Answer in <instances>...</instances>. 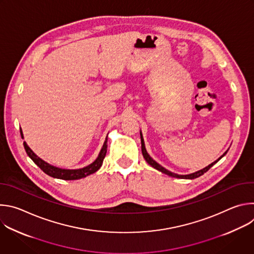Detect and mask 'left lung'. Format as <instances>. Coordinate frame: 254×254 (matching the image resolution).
I'll use <instances>...</instances> for the list:
<instances>
[{"instance_id": "obj_1", "label": "left lung", "mask_w": 254, "mask_h": 254, "mask_svg": "<svg viewBox=\"0 0 254 254\" xmlns=\"http://www.w3.org/2000/svg\"><path fill=\"white\" fill-rule=\"evenodd\" d=\"M140 140H141V153H142V156H143L144 160H146V161L148 162V164H150L153 168L157 169L158 171H160V172H162V173H164V174H166V175H169V176H171V177H174V178H181V179H195V178H198V177L202 176L204 173H206L214 164H216L217 162H218V161H219L223 156H225L226 153H227V152H225V153L223 154V156H221L218 160L215 161L214 163L210 164L208 167H206V168H204V169H202V170H200V171H198V172H195V173H192V174H189V175H178V174H175V173H172V172L168 171L167 169H165L164 167H162L160 164H158L155 160H153V159L150 157V155L147 153L146 148H144V142H143V138H142V136H141V132H140Z\"/></svg>"}]
</instances>
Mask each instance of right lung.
Here are the masks:
<instances>
[{
  "label": "right lung",
  "instance_id": "right-lung-1",
  "mask_svg": "<svg viewBox=\"0 0 254 254\" xmlns=\"http://www.w3.org/2000/svg\"><path fill=\"white\" fill-rule=\"evenodd\" d=\"M21 131V135L23 137V133L22 130ZM24 148L25 151L27 153V155L31 158V160L37 165L45 174L53 177V178H57V179H62V180H78L81 178H84L88 175H91L93 173H95L102 165L103 159L105 157L106 154V148H107V137L105 138V141L103 143V147L97 157V159L90 165H88L87 167H84L82 169H77V170H65V169H60V168H56L54 166L49 165L48 163L44 162L42 159H40L39 157L36 156L33 151L27 146V143L24 141Z\"/></svg>",
  "mask_w": 254,
  "mask_h": 254
}]
</instances>
